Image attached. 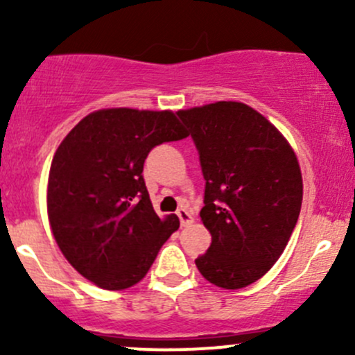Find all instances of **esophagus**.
<instances>
[{"instance_id":"1","label":"esophagus","mask_w":355,"mask_h":355,"mask_svg":"<svg viewBox=\"0 0 355 355\" xmlns=\"http://www.w3.org/2000/svg\"><path fill=\"white\" fill-rule=\"evenodd\" d=\"M177 216H178V220H180L182 227H185V225H191L192 221H194L192 213L189 209H185V207H180V209L177 211Z\"/></svg>"}]
</instances>
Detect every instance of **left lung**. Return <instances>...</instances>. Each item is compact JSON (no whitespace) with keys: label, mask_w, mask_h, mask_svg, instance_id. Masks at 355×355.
<instances>
[{"label":"left lung","mask_w":355,"mask_h":355,"mask_svg":"<svg viewBox=\"0 0 355 355\" xmlns=\"http://www.w3.org/2000/svg\"><path fill=\"white\" fill-rule=\"evenodd\" d=\"M206 180L200 220L211 234L196 259L204 278L235 290L271 270L299 220L302 175L284 135L244 103L177 111Z\"/></svg>","instance_id":"8db88e82"}]
</instances>
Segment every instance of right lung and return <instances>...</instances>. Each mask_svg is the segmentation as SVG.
Masks as SVG:
<instances>
[{
    "mask_svg": "<svg viewBox=\"0 0 355 355\" xmlns=\"http://www.w3.org/2000/svg\"><path fill=\"white\" fill-rule=\"evenodd\" d=\"M187 135L171 111L111 108L82 118L63 139L49 170L48 216L82 277L106 290L146 277L180 221L153 209L144 161L156 146Z\"/></svg>",
    "mask_w": 355,
    "mask_h": 355,
    "instance_id": "1",
    "label": "right lung"
}]
</instances>
